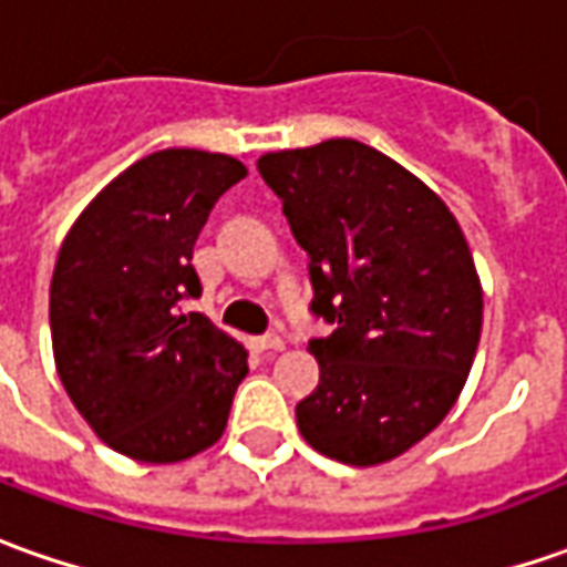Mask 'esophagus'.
Returning <instances> with one entry per match:
<instances>
[{
    "mask_svg": "<svg viewBox=\"0 0 567 567\" xmlns=\"http://www.w3.org/2000/svg\"><path fill=\"white\" fill-rule=\"evenodd\" d=\"M251 348L257 353H279L285 348V341L279 334H260V338H251Z\"/></svg>",
    "mask_w": 567,
    "mask_h": 567,
    "instance_id": "1",
    "label": "esophagus"
}]
</instances>
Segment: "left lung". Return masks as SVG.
<instances>
[{
    "instance_id": "8db88e82",
    "label": "left lung",
    "mask_w": 567,
    "mask_h": 567,
    "mask_svg": "<svg viewBox=\"0 0 567 567\" xmlns=\"http://www.w3.org/2000/svg\"><path fill=\"white\" fill-rule=\"evenodd\" d=\"M310 257L319 384L303 441L348 465L406 453L453 410L475 360L484 291L460 223L419 176L357 138L257 161Z\"/></svg>"
}]
</instances>
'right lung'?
<instances>
[{"label": "right lung", "instance_id": "right-lung-1", "mask_svg": "<svg viewBox=\"0 0 567 567\" xmlns=\"http://www.w3.org/2000/svg\"><path fill=\"white\" fill-rule=\"evenodd\" d=\"M248 176L229 154L167 148L111 179L58 251L49 326L58 379L90 429L167 465L226 431L248 350L204 313L192 248L217 198Z\"/></svg>", "mask_w": 567, "mask_h": 567}]
</instances>
